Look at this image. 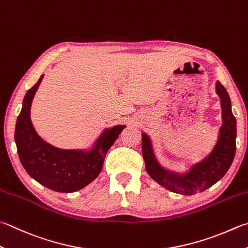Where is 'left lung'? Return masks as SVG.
I'll return each instance as SVG.
<instances>
[{"instance_id": "1", "label": "left lung", "mask_w": 248, "mask_h": 248, "mask_svg": "<svg viewBox=\"0 0 248 248\" xmlns=\"http://www.w3.org/2000/svg\"><path fill=\"white\" fill-rule=\"evenodd\" d=\"M216 92L220 97L222 125L213 150L200 162L194 163L182 172L170 171L155 160L151 141L142 133V156L146 170L152 179L171 192L192 195L203 192L220 180L230 168L235 155L236 120L231 110V100L222 84L216 82Z\"/></svg>"}]
</instances>
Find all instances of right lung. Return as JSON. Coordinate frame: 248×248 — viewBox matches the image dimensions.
Listing matches in <instances>:
<instances>
[{"mask_svg":"<svg viewBox=\"0 0 248 248\" xmlns=\"http://www.w3.org/2000/svg\"><path fill=\"white\" fill-rule=\"evenodd\" d=\"M43 78L44 74L23 98L15 128L17 152L23 168L41 185L57 192H74L100 174L107 152L125 126L106 128L90 151L64 150L51 146L36 134L30 119L32 99Z\"/></svg>","mask_w":248,"mask_h":248,"instance_id":"obj_1","label":"right lung"}]
</instances>
